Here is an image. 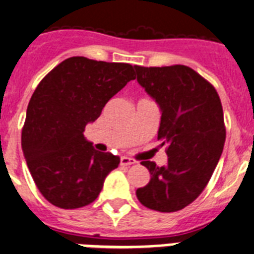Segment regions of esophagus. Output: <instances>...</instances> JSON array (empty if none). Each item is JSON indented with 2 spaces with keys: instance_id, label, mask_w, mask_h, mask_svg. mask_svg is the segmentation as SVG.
I'll use <instances>...</instances> for the list:
<instances>
[{
  "instance_id": "obj_1",
  "label": "esophagus",
  "mask_w": 254,
  "mask_h": 254,
  "mask_svg": "<svg viewBox=\"0 0 254 254\" xmlns=\"http://www.w3.org/2000/svg\"><path fill=\"white\" fill-rule=\"evenodd\" d=\"M120 163H121L123 166H130V165H134L135 161L124 155V157H121V159H120Z\"/></svg>"
}]
</instances>
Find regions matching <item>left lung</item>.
I'll return each mask as SVG.
<instances>
[{
	"label": "left lung",
	"mask_w": 254,
	"mask_h": 254,
	"mask_svg": "<svg viewBox=\"0 0 254 254\" xmlns=\"http://www.w3.org/2000/svg\"><path fill=\"white\" fill-rule=\"evenodd\" d=\"M137 81L162 112L158 139L167 165L142 161L150 182L135 191L145 207L175 212L191 204L209 182L225 142L223 107L216 89L187 65H134Z\"/></svg>",
	"instance_id": "obj_1"
}]
</instances>
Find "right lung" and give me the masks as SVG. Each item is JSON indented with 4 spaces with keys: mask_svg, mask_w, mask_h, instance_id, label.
Listing matches in <instances>:
<instances>
[{
    "mask_svg": "<svg viewBox=\"0 0 254 254\" xmlns=\"http://www.w3.org/2000/svg\"><path fill=\"white\" fill-rule=\"evenodd\" d=\"M133 65L65 59L38 84L22 129V150L38 190L51 204L73 209L91 204L120 157L97 151L83 134L105 104L130 80Z\"/></svg>",
    "mask_w": 254,
    "mask_h": 254,
    "instance_id": "obj_1",
    "label": "right lung"
}]
</instances>
